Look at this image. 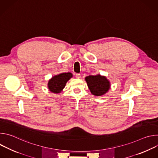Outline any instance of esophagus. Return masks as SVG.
<instances>
[{
    "label": "esophagus",
    "instance_id": "34e87169",
    "mask_svg": "<svg viewBox=\"0 0 158 158\" xmlns=\"http://www.w3.org/2000/svg\"><path fill=\"white\" fill-rule=\"evenodd\" d=\"M76 77L77 79H80L81 78V74H76Z\"/></svg>",
    "mask_w": 158,
    "mask_h": 158
}]
</instances>
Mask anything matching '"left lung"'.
Masks as SVG:
<instances>
[{"label":"left lung","mask_w":158,"mask_h":158,"mask_svg":"<svg viewBox=\"0 0 158 158\" xmlns=\"http://www.w3.org/2000/svg\"><path fill=\"white\" fill-rule=\"evenodd\" d=\"M85 81L91 94L96 96H102L108 92L110 83L107 77L98 74L96 76H88Z\"/></svg>","instance_id":"left-lung-1"}]
</instances>
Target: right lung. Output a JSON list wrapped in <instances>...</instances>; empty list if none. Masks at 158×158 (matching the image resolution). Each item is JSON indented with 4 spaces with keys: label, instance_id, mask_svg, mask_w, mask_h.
Wrapping results in <instances>:
<instances>
[{
    "label": "right lung",
    "instance_id": "add662e5",
    "mask_svg": "<svg viewBox=\"0 0 158 158\" xmlns=\"http://www.w3.org/2000/svg\"><path fill=\"white\" fill-rule=\"evenodd\" d=\"M73 76V75L71 73H63L52 76L48 83L49 90L52 93H60L65 87L67 82Z\"/></svg>",
    "mask_w": 158,
    "mask_h": 158
}]
</instances>
